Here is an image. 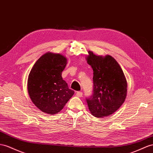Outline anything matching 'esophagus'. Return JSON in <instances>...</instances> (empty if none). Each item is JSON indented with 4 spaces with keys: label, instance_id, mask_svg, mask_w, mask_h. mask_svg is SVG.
Here are the masks:
<instances>
[{
    "label": "esophagus",
    "instance_id": "34e87169",
    "mask_svg": "<svg viewBox=\"0 0 153 153\" xmlns=\"http://www.w3.org/2000/svg\"><path fill=\"white\" fill-rule=\"evenodd\" d=\"M76 96H77V97H82V96H83V92H80V91L77 92L76 93Z\"/></svg>",
    "mask_w": 153,
    "mask_h": 153
}]
</instances>
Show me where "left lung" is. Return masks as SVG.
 Wrapping results in <instances>:
<instances>
[{
    "mask_svg": "<svg viewBox=\"0 0 153 153\" xmlns=\"http://www.w3.org/2000/svg\"><path fill=\"white\" fill-rule=\"evenodd\" d=\"M86 57L93 69V94L87 99L91 114L97 117L114 113L124 103L127 83L120 65L112 56H96L88 52Z\"/></svg>",
    "mask_w": 153,
    "mask_h": 153,
    "instance_id": "1",
    "label": "left lung"
}]
</instances>
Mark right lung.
<instances>
[{
	"mask_svg": "<svg viewBox=\"0 0 153 153\" xmlns=\"http://www.w3.org/2000/svg\"><path fill=\"white\" fill-rule=\"evenodd\" d=\"M67 59L59 53L47 52L34 64L28 78V92L33 103L48 114L59 112L74 95L62 79Z\"/></svg>",
	"mask_w": 153,
	"mask_h": 153,
	"instance_id": "right-lung-1",
	"label": "right lung"
}]
</instances>
